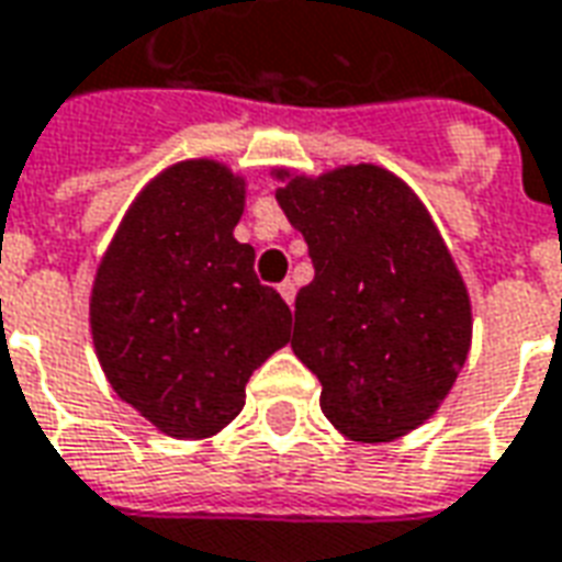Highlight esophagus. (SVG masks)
Here are the masks:
<instances>
[{
  "instance_id": "1",
  "label": "esophagus",
  "mask_w": 562,
  "mask_h": 562,
  "mask_svg": "<svg viewBox=\"0 0 562 562\" xmlns=\"http://www.w3.org/2000/svg\"><path fill=\"white\" fill-rule=\"evenodd\" d=\"M294 292H297V289H294V282H292V280L280 282V294H282V301H285V304H289V307H292V304H294Z\"/></svg>"
}]
</instances>
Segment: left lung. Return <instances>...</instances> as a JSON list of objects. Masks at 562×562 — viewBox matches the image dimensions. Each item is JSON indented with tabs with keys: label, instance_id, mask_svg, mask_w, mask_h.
<instances>
[{
	"label": "left lung",
	"instance_id": "left-lung-1",
	"mask_svg": "<svg viewBox=\"0 0 562 562\" xmlns=\"http://www.w3.org/2000/svg\"><path fill=\"white\" fill-rule=\"evenodd\" d=\"M270 176L316 268L294 297V356L319 376L322 414L340 435L395 441L441 407L469 359L472 297L457 261L386 167Z\"/></svg>",
	"mask_w": 562,
	"mask_h": 562
}]
</instances>
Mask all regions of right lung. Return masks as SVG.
Returning a JSON list of instances; mask_svg holds the SVG:
<instances>
[{"instance_id":"right-lung-1","label":"right lung","mask_w":562,"mask_h":562,"mask_svg":"<svg viewBox=\"0 0 562 562\" xmlns=\"http://www.w3.org/2000/svg\"><path fill=\"white\" fill-rule=\"evenodd\" d=\"M246 179L213 158L136 194L90 285V337L121 402L179 441L225 429L255 368L289 344L292 310L234 237Z\"/></svg>"}]
</instances>
